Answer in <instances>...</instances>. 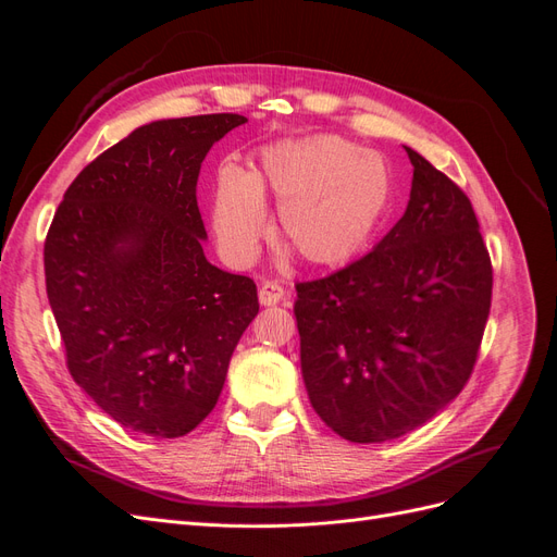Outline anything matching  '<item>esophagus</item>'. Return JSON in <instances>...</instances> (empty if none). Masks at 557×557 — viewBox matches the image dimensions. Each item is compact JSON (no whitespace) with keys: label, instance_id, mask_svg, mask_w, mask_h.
<instances>
[{"label":"esophagus","instance_id":"1","mask_svg":"<svg viewBox=\"0 0 557 557\" xmlns=\"http://www.w3.org/2000/svg\"><path fill=\"white\" fill-rule=\"evenodd\" d=\"M258 297H260V305L262 307H274L278 305L281 299H285V290L281 288L278 283H262L260 290H258Z\"/></svg>","mask_w":557,"mask_h":557}]
</instances>
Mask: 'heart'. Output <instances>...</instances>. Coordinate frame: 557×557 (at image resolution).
<instances>
[{
	"instance_id": "b5f03b06",
	"label": "heart",
	"mask_w": 557,
	"mask_h": 557,
	"mask_svg": "<svg viewBox=\"0 0 557 557\" xmlns=\"http://www.w3.org/2000/svg\"><path fill=\"white\" fill-rule=\"evenodd\" d=\"M395 176L374 150L334 134L267 146L256 172L225 166L213 193V230L234 264L256 260L269 225L264 195L278 201L276 230L307 264L356 260L391 209Z\"/></svg>"
}]
</instances>
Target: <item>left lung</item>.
<instances>
[{"instance_id": "left-lung-1", "label": "left lung", "mask_w": 557, "mask_h": 557, "mask_svg": "<svg viewBox=\"0 0 557 557\" xmlns=\"http://www.w3.org/2000/svg\"><path fill=\"white\" fill-rule=\"evenodd\" d=\"M409 205L364 258L297 283L299 360L315 413L356 444L418 430L460 395L491 313L493 267L476 213L404 146Z\"/></svg>"}]
</instances>
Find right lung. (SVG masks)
Instances as JSON below:
<instances>
[{
	"instance_id": "obj_1",
	"label": "right lung",
	"mask_w": 557,
	"mask_h": 557,
	"mask_svg": "<svg viewBox=\"0 0 557 557\" xmlns=\"http://www.w3.org/2000/svg\"><path fill=\"white\" fill-rule=\"evenodd\" d=\"M237 113L134 129L66 188L44 246L46 293L74 381L115 423L174 440L205 420L258 315L248 276L211 264L199 166Z\"/></svg>"
}]
</instances>
